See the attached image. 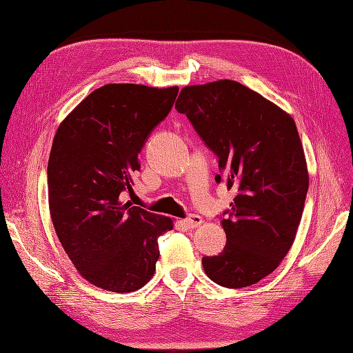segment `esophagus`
I'll use <instances>...</instances> for the list:
<instances>
[{
  "label": "esophagus",
  "instance_id": "obj_1",
  "mask_svg": "<svg viewBox=\"0 0 353 353\" xmlns=\"http://www.w3.org/2000/svg\"><path fill=\"white\" fill-rule=\"evenodd\" d=\"M181 223L188 229H196L202 225V218L199 216V214H190V216L186 218Z\"/></svg>",
  "mask_w": 353,
  "mask_h": 353
}]
</instances>
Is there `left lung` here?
I'll use <instances>...</instances> for the list:
<instances>
[{
  "label": "left lung",
  "mask_w": 353,
  "mask_h": 353,
  "mask_svg": "<svg viewBox=\"0 0 353 353\" xmlns=\"http://www.w3.org/2000/svg\"><path fill=\"white\" fill-rule=\"evenodd\" d=\"M176 110L219 160L214 180L235 189L223 212L226 245L203 256L208 277L226 288L267 277L294 242L309 189L304 151L293 118L235 81L183 88Z\"/></svg>",
  "instance_id": "1"
}]
</instances>
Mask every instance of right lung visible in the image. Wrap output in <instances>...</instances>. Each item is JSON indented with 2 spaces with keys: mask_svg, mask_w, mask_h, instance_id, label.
I'll return each instance as SVG.
<instances>
[{
  "mask_svg": "<svg viewBox=\"0 0 353 353\" xmlns=\"http://www.w3.org/2000/svg\"><path fill=\"white\" fill-rule=\"evenodd\" d=\"M179 88L110 83L59 125L49 164V208L57 238L90 284L131 293L152 277L159 236L170 218L124 202L150 134L170 112Z\"/></svg>",
  "mask_w": 353,
  "mask_h": 353,
  "instance_id": "obj_1",
  "label": "right lung"
}]
</instances>
